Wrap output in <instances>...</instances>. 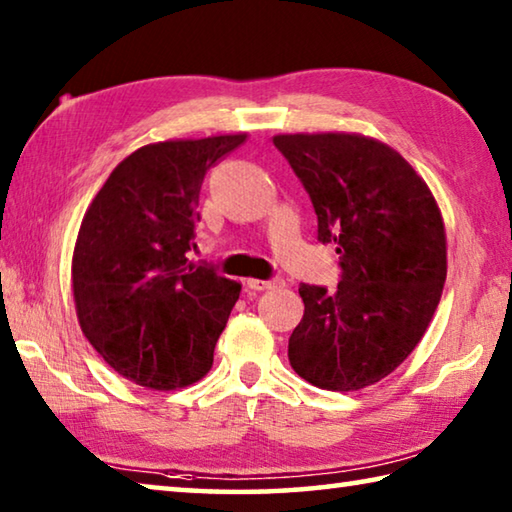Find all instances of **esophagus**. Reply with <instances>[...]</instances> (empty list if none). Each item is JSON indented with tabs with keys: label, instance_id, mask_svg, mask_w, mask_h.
I'll return each instance as SVG.
<instances>
[{
	"label": "esophagus",
	"instance_id": "34e87169",
	"mask_svg": "<svg viewBox=\"0 0 512 512\" xmlns=\"http://www.w3.org/2000/svg\"><path fill=\"white\" fill-rule=\"evenodd\" d=\"M283 281L281 279H274V281H261V279H247V288L249 290H256V292H265V290H274V288H283Z\"/></svg>",
	"mask_w": 512,
	"mask_h": 512
}]
</instances>
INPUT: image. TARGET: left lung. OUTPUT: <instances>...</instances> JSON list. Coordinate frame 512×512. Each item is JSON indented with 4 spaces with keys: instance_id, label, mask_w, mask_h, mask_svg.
<instances>
[{
    "instance_id": "8db88e82",
    "label": "left lung",
    "mask_w": 512,
    "mask_h": 512,
    "mask_svg": "<svg viewBox=\"0 0 512 512\" xmlns=\"http://www.w3.org/2000/svg\"><path fill=\"white\" fill-rule=\"evenodd\" d=\"M317 213L321 242L342 265L335 292L299 288L303 319L292 369L328 391L387 378L423 339L447 276V238L434 193L387 143L357 132L276 134Z\"/></svg>"
}]
</instances>
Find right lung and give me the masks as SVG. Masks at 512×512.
I'll return each mask as SVG.
<instances>
[{
  "label": "right lung",
  "mask_w": 512,
  "mask_h": 512,
  "mask_svg": "<svg viewBox=\"0 0 512 512\" xmlns=\"http://www.w3.org/2000/svg\"><path fill=\"white\" fill-rule=\"evenodd\" d=\"M247 132L134 150L87 206L71 256L78 324L98 355L139 387L202 380L242 285L186 258L206 170Z\"/></svg>",
  "instance_id": "1"
}]
</instances>
